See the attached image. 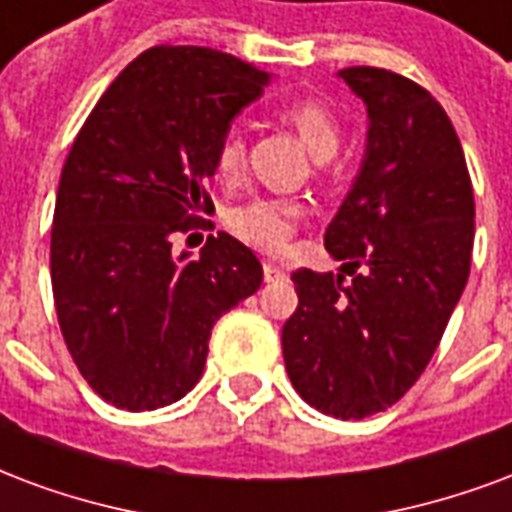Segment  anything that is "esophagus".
Segmentation results:
<instances>
[{"instance_id":"34e87169","label":"esophagus","mask_w":512,"mask_h":512,"mask_svg":"<svg viewBox=\"0 0 512 512\" xmlns=\"http://www.w3.org/2000/svg\"><path fill=\"white\" fill-rule=\"evenodd\" d=\"M263 274H266V282H279V279H285L287 271L279 263H274V260H266L263 263Z\"/></svg>"}]
</instances>
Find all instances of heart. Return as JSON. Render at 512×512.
<instances>
[{
  "instance_id": "obj_1",
  "label": "heart",
  "mask_w": 512,
  "mask_h": 512,
  "mask_svg": "<svg viewBox=\"0 0 512 512\" xmlns=\"http://www.w3.org/2000/svg\"><path fill=\"white\" fill-rule=\"evenodd\" d=\"M276 119L301 138L306 151L317 162L331 160L342 143V121L331 105L320 100H293L276 108ZM246 160V140L238 127H230L219 135L214 146V176L219 181H233L241 173ZM304 217V208L295 200L282 198H246L227 208L225 225L244 244L279 252L290 241L295 227Z\"/></svg>"
}]
</instances>
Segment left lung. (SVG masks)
Returning a JSON list of instances; mask_svg holds the SVG:
<instances>
[{
    "label": "left lung",
    "instance_id": "obj_1",
    "mask_svg": "<svg viewBox=\"0 0 512 512\" xmlns=\"http://www.w3.org/2000/svg\"><path fill=\"white\" fill-rule=\"evenodd\" d=\"M339 78L369 113L361 170L325 230L344 266L295 271L282 352L306 404L361 420L396 404L429 366L467 287L475 195L461 140L423 86L380 67Z\"/></svg>",
    "mask_w": 512,
    "mask_h": 512
}]
</instances>
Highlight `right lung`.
<instances>
[{
  "label": "right lung",
  "instance_id": "1",
  "mask_svg": "<svg viewBox=\"0 0 512 512\" xmlns=\"http://www.w3.org/2000/svg\"><path fill=\"white\" fill-rule=\"evenodd\" d=\"M271 83L236 56L157 45L105 89L59 179L51 285L83 380L119 410L168 407L203 374L211 328L257 293L263 266L227 233L198 260L170 236L214 211L219 135Z\"/></svg>",
  "mask_w": 512,
  "mask_h": 512
}]
</instances>
